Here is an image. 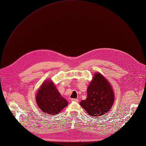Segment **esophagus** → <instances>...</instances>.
<instances>
[{
    "label": "esophagus",
    "instance_id": "1",
    "mask_svg": "<svg viewBox=\"0 0 146 146\" xmlns=\"http://www.w3.org/2000/svg\"><path fill=\"white\" fill-rule=\"evenodd\" d=\"M72 102H77V103H78L79 102V100L77 99H72Z\"/></svg>",
    "mask_w": 146,
    "mask_h": 146
}]
</instances>
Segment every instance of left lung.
Returning a JSON list of instances; mask_svg holds the SVG:
<instances>
[{"instance_id":"8db88e82","label":"left lung","mask_w":146,"mask_h":146,"mask_svg":"<svg viewBox=\"0 0 146 146\" xmlns=\"http://www.w3.org/2000/svg\"><path fill=\"white\" fill-rule=\"evenodd\" d=\"M114 92L108 81L100 73H96L87 89V98L80 104L91 116L104 115L111 109Z\"/></svg>"}]
</instances>
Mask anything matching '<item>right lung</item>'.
<instances>
[{
  "label": "right lung",
  "mask_w": 146,
  "mask_h": 146,
  "mask_svg": "<svg viewBox=\"0 0 146 146\" xmlns=\"http://www.w3.org/2000/svg\"><path fill=\"white\" fill-rule=\"evenodd\" d=\"M36 102L43 112L56 115L66 107L68 102L61 96L52 81H45L39 88Z\"/></svg>",
  "instance_id": "add662e5"
}]
</instances>
